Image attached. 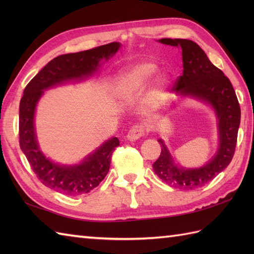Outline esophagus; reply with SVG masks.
<instances>
[{"label": "esophagus", "mask_w": 254, "mask_h": 254, "mask_svg": "<svg viewBox=\"0 0 254 254\" xmlns=\"http://www.w3.org/2000/svg\"><path fill=\"white\" fill-rule=\"evenodd\" d=\"M144 134H145V127L143 124L139 123V124H135V126H133L130 128L127 137L128 141H136V139L141 138Z\"/></svg>", "instance_id": "1"}]
</instances>
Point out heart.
Segmentation results:
<instances>
[{
	"instance_id": "obj_1",
	"label": "heart",
	"mask_w": 254,
	"mask_h": 254,
	"mask_svg": "<svg viewBox=\"0 0 254 254\" xmlns=\"http://www.w3.org/2000/svg\"><path fill=\"white\" fill-rule=\"evenodd\" d=\"M156 69H157V66L150 62L138 63L136 65L132 66L120 78V82L118 85V94L122 97H132L138 94L146 85L148 79L152 77V75L156 72ZM167 83H168V79L165 75H159L156 78L147 96V105L149 108L157 109L161 105Z\"/></svg>"
}]
</instances>
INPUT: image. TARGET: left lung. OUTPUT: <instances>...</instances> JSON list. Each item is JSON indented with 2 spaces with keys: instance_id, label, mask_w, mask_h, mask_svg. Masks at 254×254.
Listing matches in <instances>:
<instances>
[{
  "instance_id": "obj_1",
  "label": "left lung",
  "mask_w": 254,
  "mask_h": 254,
  "mask_svg": "<svg viewBox=\"0 0 254 254\" xmlns=\"http://www.w3.org/2000/svg\"><path fill=\"white\" fill-rule=\"evenodd\" d=\"M158 41L164 45L180 47L182 50L183 73L177 78L174 89L181 96L207 102L213 107L218 120V149L201 168L178 167L163 139H158L161 153L153 164L155 174L171 187L194 190L212 181L233 159L240 124V106L229 78L208 60L197 44L188 39L170 38Z\"/></svg>"
}]
</instances>
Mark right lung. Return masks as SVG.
Wrapping results in <instances>:
<instances>
[{
    "instance_id": "right-lung-1",
    "label": "right lung",
    "mask_w": 254,
    "mask_h": 254,
    "mask_svg": "<svg viewBox=\"0 0 254 254\" xmlns=\"http://www.w3.org/2000/svg\"><path fill=\"white\" fill-rule=\"evenodd\" d=\"M120 48L119 42L104 45L53 59L27 84L19 104V146L42 185L66 195L90 192L105 179L110 168L113 150L120 145L118 137L108 139L78 165L56 164L42 154L35 131V111L44 90L69 80L91 76L101 60H109Z\"/></svg>"
}]
</instances>
